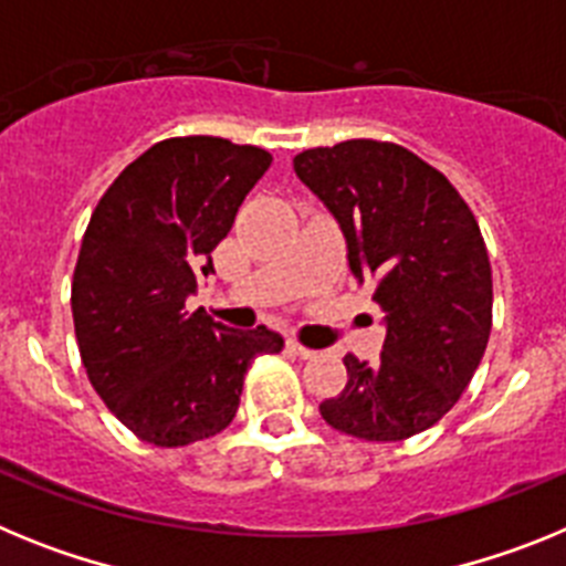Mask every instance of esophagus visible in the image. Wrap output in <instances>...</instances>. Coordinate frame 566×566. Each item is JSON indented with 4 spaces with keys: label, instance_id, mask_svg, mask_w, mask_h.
I'll list each match as a JSON object with an SVG mask.
<instances>
[{
    "label": "esophagus",
    "instance_id": "34e87169",
    "mask_svg": "<svg viewBox=\"0 0 566 566\" xmlns=\"http://www.w3.org/2000/svg\"><path fill=\"white\" fill-rule=\"evenodd\" d=\"M289 352L294 354V357H300V359H314L317 357V352H314V348H308V345H303V343H297V339H289Z\"/></svg>",
    "mask_w": 566,
    "mask_h": 566
}]
</instances>
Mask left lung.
Masks as SVG:
<instances>
[{
	"mask_svg": "<svg viewBox=\"0 0 566 566\" xmlns=\"http://www.w3.org/2000/svg\"><path fill=\"white\" fill-rule=\"evenodd\" d=\"M294 172L337 218L354 280L385 312L379 363L345 354L348 382L319 417L365 442L417 437L459 402L488 348L493 277L476 218L439 169L391 142L303 149Z\"/></svg>",
	"mask_w": 566,
	"mask_h": 566,
	"instance_id": "left-lung-1",
	"label": "left lung"
}]
</instances>
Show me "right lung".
Returning <instances> with one entry per match:
<instances>
[{"label": "right lung", "instance_id": "add662e5", "mask_svg": "<svg viewBox=\"0 0 566 566\" xmlns=\"http://www.w3.org/2000/svg\"><path fill=\"white\" fill-rule=\"evenodd\" d=\"M272 155L214 135L167 138L102 195L73 272L84 371L118 422L158 448H184L234 419L243 377L283 337L238 332L184 308Z\"/></svg>", "mask_w": 566, "mask_h": 566}]
</instances>
